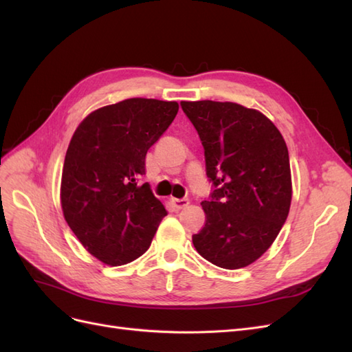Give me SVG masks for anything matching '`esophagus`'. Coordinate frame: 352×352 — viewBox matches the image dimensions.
<instances>
[{
    "label": "esophagus",
    "mask_w": 352,
    "mask_h": 352,
    "mask_svg": "<svg viewBox=\"0 0 352 352\" xmlns=\"http://www.w3.org/2000/svg\"><path fill=\"white\" fill-rule=\"evenodd\" d=\"M172 204L176 210H182L189 206V199L188 198H172Z\"/></svg>",
    "instance_id": "obj_1"
}]
</instances>
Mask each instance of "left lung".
<instances>
[{"mask_svg": "<svg viewBox=\"0 0 352 352\" xmlns=\"http://www.w3.org/2000/svg\"><path fill=\"white\" fill-rule=\"evenodd\" d=\"M204 146L214 186L201 206L206 225L192 236L201 257L221 269L247 267L270 248L292 199L289 154L263 113L236 102L182 101Z\"/></svg>", "mask_w": 352, "mask_h": 352, "instance_id": "left-lung-1", "label": "left lung"}]
</instances>
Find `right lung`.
<instances>
[{"label":"right lung","mask_w":352,"mask_h":352,"mask_svg":"<svg viewBox=\"0 0 352 352\" xmlns=\"http://www.w3.org/2000/svg\"><path fill=\"white\" fill-rule=\"evenodd\" d=\"M176 101L129 98L88 114L74 131L61 175V208L94 257L123 265L150 248L167 216L145 175L146 151L172 124Z\"/></svg>","instance_id":"1"}]
</instances>
